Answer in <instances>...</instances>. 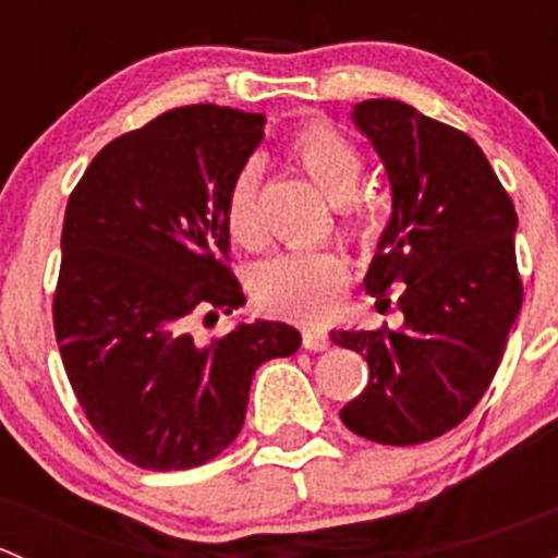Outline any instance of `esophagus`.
<instances>
[{
	"label": "esophagus",
	"instance_id": "esophagus-1",
	"mask_svg": "<svg viewBox=\"0 0 558 558\" xmlns=\"http://www.w3.org/2000/svg\"><path fill=\"white\" fill-rule=\"evenodd\" d=\"M302 345H305L307 351H326V348H329V335L305 326V329H302Z\"/></svg>",
	"mask_w": 558,
	"mask_h": 558
}]
</instances>
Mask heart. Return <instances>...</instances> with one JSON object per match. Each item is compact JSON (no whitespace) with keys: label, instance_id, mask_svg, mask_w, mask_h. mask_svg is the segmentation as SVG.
Masks as SVG:
<instances>
[{"label":"heart","instance_id":"b5f03b06","mask_svg":"<svg viewBox=\"0 0 558 558\" xmlns=\"http://www.w3.org/2000/svg\"><path fill=\"white\" fill-rule=\"evenodd\" d=\"M289 156L320 194L342 202L345 232L362 243L384 234V218L367 205L345 202L364 178V159L356 145L324 121L305 123L289 140ZM223 223L229 238L243 247L264 243V221L258 207V167L247 161L232 178L223 202ZM251 289L267 311L302 320H324L340 307L348 289V262L335 251H289L258 264Z\"/></svg>","mask_w":558,"mask_h":558}]
</instances>
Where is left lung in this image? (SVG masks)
Wrapping results in <instances>:
<instances>
[{
    "label": "left lung",
    "instance_id": "left-lung-1",
    "mask_svg": "<svg viewBox=\"0 0 558 558\" xmlns=\"http://www.w3.org/2000/svg\"><path fill=\"white\" fill-rule=\"evenodd\" d=\"M391 180V221L364 289H402V329H340L362 353L369 384L340 410L342 424L384 446H418L459 426L492 386L523 286L519 216L472 137L397 99L353 107Z\"/></svg>",
    "mask_w": 558,
    "mask_h": 558
}]
</instances>
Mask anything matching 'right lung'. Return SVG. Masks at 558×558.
<instances>
[{
	"mask_svg": "<svg viewBox=\"0 0 558 558\" xmlns=\"http://www.w3.org/2000/svg\"><path fill=\"white\" fill-rule=\"evenodd\" d=\"M262 140V112L174 107L105 145L66 202L61 362L97 435L143 470L216 459L243 429L253 373L302 342L280 320L191 331L245 305L223 202Z\"/></svg>",
	"mask_w": 558,
	"mask_h": 558,
	"instance_id": "1",
	"label": "right lung"
}]
</instances>
